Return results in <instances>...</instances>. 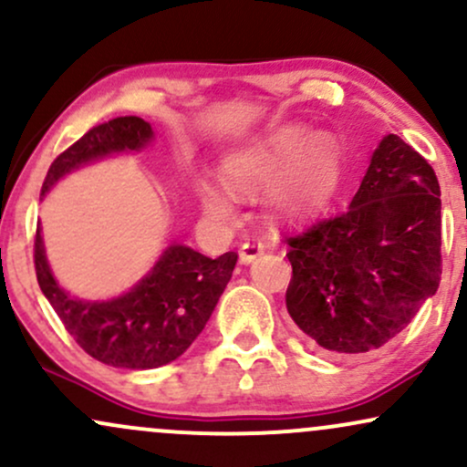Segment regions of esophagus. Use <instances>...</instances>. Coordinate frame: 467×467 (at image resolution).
Wrapping results in <instances>:
<instances>
[{"label":"esophagus","mask_w":467,"mask_h":467,"mask_svg":"<svg viewBox=\"0 0 467 467\" xmlns=\"http://www.w3.org/2000/svg\"><path fill=\"white\" fill-rule=\"evenodd\" d=\"M264 250L265 245L261 244V241H245V244L239 248V261L244 265H248L256 259V256L264 254Z\"/></svg>","instance_id":"esophagus-1"}]
</instances>
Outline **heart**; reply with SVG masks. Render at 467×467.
Here are the masks:
<instances>
[{
  "label": "heart",
  "instance_id": "b5f03b06",
  "mask_svg": "<svg viewBox=\"0 0 467 467\" xmlns=\"http://www.w3.org/2000/svg\"><path fill=\"white\" fill-rule=\"evenodd\" d=\"M342 169L340 142L331 133L283 127L264 140L230 155L222 169L226 186L237 195H254L270 182V206L283 215L320 208L334 195ZM203 211L217 222H233L237 206L230 192L211 182L197 184Z\"/></svg>",
  "mask_w": 467,
  "mask_h": 467
}]
</instances>
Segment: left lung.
<instances>
[{"instance_id": "obj_1", "label": "left lung", "mask_w": 467, "mask_h": 467, "mask_svg": "<svg viewBox=\"0 0 467 467\" xmlns=\"http://www.w3.org/2000/svg\"><path fill=\"white\" fill-rule=\"evenodd\" d=\"M439 195L428 160L384 136L349 206L285 237V305L298 329L331 353H367L398 336L441 281Z\"/></svg>"}]
</instances>
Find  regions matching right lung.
Segmentation results:
<instances>
[{
  "mask_svg": "<svg viewBox=\"0 0 467 467\" xmlns=\"http://www.w3.org/2000/svg\"><path fill=\"white\" fill-rule=\"evenodd\" d=\"M151 138V125L138 116H118L92 127L57 155L47 169L41 195L80 164L107 153L136 151ZM234 264L237 252L208 259L197 250L173 244L130 292L114 301L89 303L72 298L58 287L46 261L41 226H36L35 237L36 281L67 334L99 362L136 371L162 367L189 349L211 318Z\"/></svg>",
  "mask_w": 467,
  "mask_h": 467,
  "instance_id": "1",
  "label": "right lung"
}]
</instances>
